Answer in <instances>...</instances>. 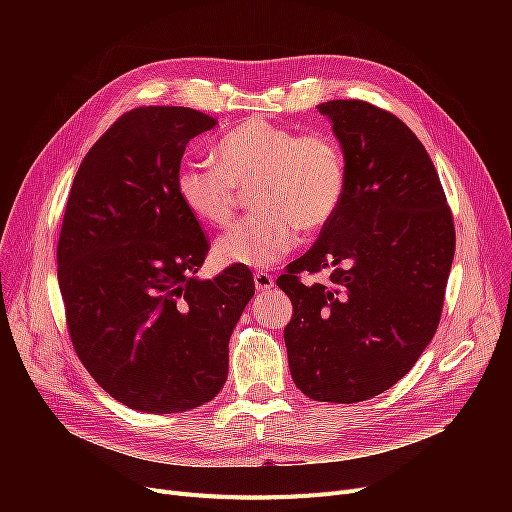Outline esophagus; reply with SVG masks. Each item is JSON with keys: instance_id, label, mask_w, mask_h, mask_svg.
Here are the masks:
<instances>
[{"instance_id": "obj_1", "label": "esophagus", "mask_w": 512, "mask_h": 512, "mask_svg": "<svg viewBox=\"0 0 512 512\" xmlns=\"http://www.w3.org/2000/svg\"><path fill=\"white\" fill-rule=\"evenodd\" d=\"M253 280H255V288L257 292H267L270 288H274V276L267 274V272H255L253 274Z\"/></svg>"}]
</instances>
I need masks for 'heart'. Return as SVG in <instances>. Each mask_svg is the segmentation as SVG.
I'll return each mask as SVG.
<instances>
[{
  "instance_id": "obj_1",
  "label": "heart",
  "mask_w": 512,
  "mask_h": 512,
  "mask_svg": "<svg viewBox=\"0 0 512 512\" xmlns=\"http://www.w3.org/2000/svg\"><path fill=\"white\" fill-rule=\"evenodd\" d=\"M215 159H184L174 186L182 205L209 226L234 218L238 188H251L259 211L215 242L226 265L267 267L290 255L301 230H324L346 191V159L326 132H305L267 120H247L215 141Z\"/></svg>"
}]
</instances>
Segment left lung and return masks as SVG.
Returning a JSON list of instances; mask_svg holds the SVG:
<instances>
[{
    "instance_id": "1",
    "label": "left lung",
    "mask_w": 512,
    "mask_h": 512,
    "mask_svg": "<svg viewBox=\"0 0 512 512\" xmlns=\"http://www.w3.org/2000/svg\"><path fill=\"white\" fill-rule=\"evenodd\" d=\"M346 159V191L315 245L276 280L292 301L288 367L313 400H369L432 342L454 257V222L434 161L394 114L359 99L317 105ZM330 266L307 287L303 271Z\"/></svg>"
}]
</instances>
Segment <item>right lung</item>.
<instances>
[{
  "label": "right lung",
  "instance_id": "1",
  "mask_svg": "<svg viewBox=\"0 0 512 512\" xmlns=\"http://www.w3.org/2000/svg\"><path fill=\"white\" fill-rule=\"evenodd\" d=\"M218 120L176 105L122 114L89 149L66 203L58 282L74 351L93 380L143 413L205 405L255 294L249 267L197 280L209 238L176 195L186 143Z\"/></svg>",
  "mask_w": 512,
  "mask_h": 512
}]
</instances>
